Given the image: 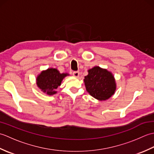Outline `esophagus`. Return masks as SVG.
<instances>
[{"label":"esophagus","instance_id":"1","mask_svg":"<svg viewBox=\"0 0 154 154\" xmlns=\"http://www.w3.org/2000/svg\"><path fill=\"white\" fill-rule=\"evenodd\" d=\"M73 75L75 77H79V71H73Z\"/></svg>","mask_w":154,"mask_h":154}]
</instances>
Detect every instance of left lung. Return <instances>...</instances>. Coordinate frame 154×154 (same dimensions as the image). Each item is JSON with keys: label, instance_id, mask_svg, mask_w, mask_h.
Listing matches in <instances>:
<instances>
[{"label": "left lung", "instance_id": "obj_1", "mask_svg": "<svg viewBox=\"0 0 154 154\" xmlns=\"http://www.w3.org/2000/svg\"><path fill=\"white\" fill-rule=\"evenodd\" d=\"M84 82L87 92L99 100L109 99L116 89L112 73L98 66L88 70V75L85 77Z\"/></svg>", "mask_w": 154, "mask_h": 154}]
</instances>
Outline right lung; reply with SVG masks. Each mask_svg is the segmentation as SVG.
<instances>
[{
  "mask_svg": "<svg viewBox=\"0 0 154 154\" xmlns=\"http://www.w3.org/2000/svg\"><path fill=\"white\" fill-rule=\"evenodd\" d=\"M68 73H60L57 69L49 68L41 72L36 78L38 87L48 95H53L57 93L55 89L61 85V81Z\"/></svg>",
  "mask_w": 154,
  "mask_h": 154,
  "instance_id": "add662e5",
  "label": "right lung"
}]
</instances>
